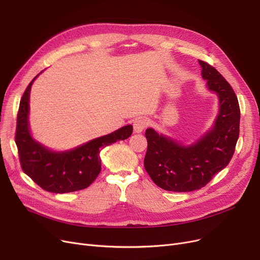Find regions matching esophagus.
Listing matches in <instances>:
<instances>
[{
  "instance_id": "34e87169",
  "label": "esophagus",
  "mask_w": 260,
  "mask_h": 260,
  "mask_svg": "<svg viewBox=\"0 0 260 260\" xmlns=\"http://www.w3.org/2000/svg\"><path fill=\"white\" fill-rule=\"evenodd\" d=\"M149 125V121L146 118H137L134 121V131L136 133H141Z\"/></svg>"
}]
</instances>
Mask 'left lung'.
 Segmentation results:
<instances>
[{
    "mask_svg": "<svg viewBox=\"0 0 260 260\" xmlns=\"http://www.w3.org/2000/svg\"><path fill=\"white\" fill-rule=\"evenodd\" d=\"M199 62L208 89L219 95L220 111L213 128L190 146L158 135L153 128L145 131V170L158 187L174 192L206 186L229 165L239 138L240 108L232 86L212 66Z\"/></svg>",
    "mask_w": 260,
    "mask_h": 260,
    "instance_id": "left-lung-1",
    "label": "left lung"
}]
</instances>
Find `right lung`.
<instances>
[{"mask_svg": "<svg viewBox=\"0 0 260 260\" xmlns=\"http://www.w3.org/2000/svg\"><path fill=\"white\" fill-rule=\"evenodd\" d=\"M36 77L22 95L17 115L15 141L22 170L39 187L50 192L67 193L85 189L101 172V150L119 140L127 139L133 133V126H123L72 151H49L31 138L28 129L29 91Z\"/></svg>", "mask_w": 260, "mask_h": 260, "instance_id": "obj_1", "label": "right lung"}]
</instances>
